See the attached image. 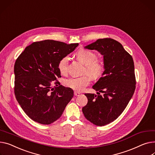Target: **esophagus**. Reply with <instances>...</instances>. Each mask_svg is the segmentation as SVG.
Returning a JSON list of instances; mask_svg holds the SVG:
<instances>
[{
  "mask_svg": "<svg viewBox=\"0 0 155 155\" xmlns=\"http://www.w3.org/2000/svg\"><path fill=\"white\" fill-rule=\"evenodd\" d=\"M80 93L79 92H77V91H74V95L75 96V97H78V96H79L80 95Z\"/></svg>",
  "mask_w": 155,
  "mask_h": 155,
  "instance_id": "esophagus-1",
  "label": "esophagus"
}]
</instances>
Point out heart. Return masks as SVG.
Here are the masks:
<instances>
[{"label":"heart","mask_w":155,"mask_h":155,"mask_svg":"<svg viewBox=\"0 0 155 155\" xmlns=\"http://www.w3.org/2000/svg\"><path fill=\"white\" fill-rule=\"evenodd\" d=\"M77 58L79 61L85 65L84 72L87 74L80 77H70L64 81V84L68 88L77 91L84 90L90 84L91 78L97 80L104 75L105 65L104 61L96 58V54L91 51L86 49H80L76 54ZM69 57L65 56L61 58L58 65L59 71L65 74L67 72Z\"/></svg>","instance_id":"1"}]
</instances>
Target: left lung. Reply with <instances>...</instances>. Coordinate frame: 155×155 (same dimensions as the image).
<instances>
[{"label": "left lung", "instance_id": "8db88e82", "mask_svg": "<svg viewBox=\"0 0 155 155\" xmlns=\"http://www.w3.org/2000/svg\"><path fill=\"white\" fill-rule=\"evenodd\" d=\"M96 50L104 56V75L92 88L97 92L85 94L88 103L82 108L85 117L97 126L115 120L124 111L136 87L135 66L132 57L118 41L100 38L85 47ZM103 93L101 96L99 93Z\"/></svg>", "mask_w": 155, "mask_h": 155}]
</instances>
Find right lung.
<instances>
[{
  "label": "right lung",
  "instance_id": "add662e5",
  "mask_svg": "<svg viewBox=\"0 0 155 155\" xmlns=\"http://www.w3.org/2000/svg\"><path fill=\"white\" fill-rule=\"evenodd\" d=\"M78 44H67L52 40L27 46L14 65L15 98L27 115L43 125L57 120L71 98L74 91L60 85L58 65ZM57 87L52 88L53 82Z\"/></svg>",
  "mask_w": 155,
  "mask_h": 155
}]
</instances>
